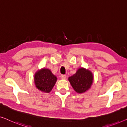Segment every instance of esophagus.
<instances>
[{"label": "esophagus", "mask_w": 127, "mask_h": 127, "mask_svg": "<svg viewBox=\"0 0 127 127\" xmlns=\"http://www.w3.org/2000/svg\"><path fill=\"white\" fill-rule=\"evenodd\" d=\"M61 78L62 79H66V75H65V74H62V75H61Z\"/></svg>", "instance_id": "esophagus-1"}]
</instances>
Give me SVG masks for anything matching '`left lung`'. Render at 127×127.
Listing matches in <instances>:
<instances>
[{
	"label": "left lung",
	"mask_w": 127,
	"mask_h": 127,
	"mask_svg": "<svg viewBox=\"0 0 127 127\" xmlns=\"http://www.w3.org/2000/svg\"><path fill=\"white\" fill-rule=\"evenodd\" d=\"M71 85L78 93H82L88 90L93 81V74L89 70L80 68L76 73L69 78Z\"/></svg>",
	"instance_id": "left-lung-1"
}]
</instances>
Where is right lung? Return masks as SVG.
I'll list each match as a JSON object with an SVG mask.
<instances>
[{"label":"right lung","instance_id":"add662e5","mask_svg":"<svg viewBox=\"0 0 127 127\" xmlns=\"http://www.w3.org/2000/svg\"><path fill=\"white\" fill-rule=\"evenodd\" d=\"M57 81V77L47 69H43L36 73L34 83L38 89L44 93H49Z\"/></svg>","mask_w":127,"mask_h":127}]
</instances>
